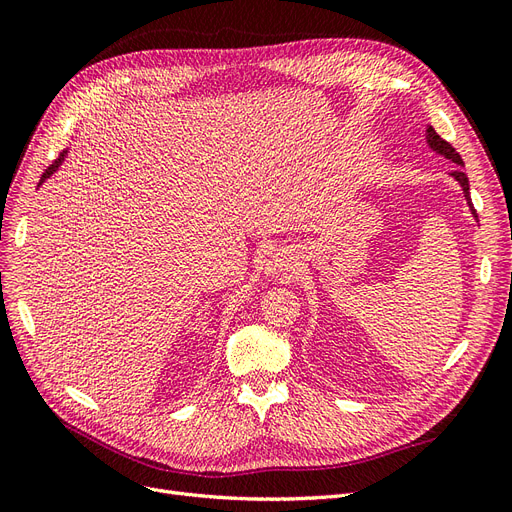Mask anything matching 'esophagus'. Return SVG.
Here are the masks:
<instances>
[{
  "instance_id": "obj_1",
  "label": "esophagus",
  "mask_w": 512,
  "mask_h": 512,
  "mask_svg": "<svg viewBox=\"0 0 512 512\" xmlns=\"http://www.w3.org/2000/svg\"><path fill=\"white\" fill-rule=\"evenodd\" d=\"M267 273L273 275V277H294V273H297V262H294V258L286 252H280L275 254L269 262H267Z\"/></svg>"
}]
</instances>
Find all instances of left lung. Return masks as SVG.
Here are the masks:
<instances>
[{
	"label": "left lung",
	"instance_id": "8db88e82",
	"mask_svg": "<svg viewBox=\"0 0 512 512\" xmlns=\"http://www.w3.org/2000/svg\"><path fill=\"white\" fill-rule=\"evenodd\" d=\"M427 145L436 151V153H440V156H444L446 160H451V162H455L457 166H463V160H461V156L459 153L455 151V147H451V143H446L444 138H440V134L433 130L431 126H427ZM451 177L461 185V190H463V196H466V200H468V207H470V211H472V215L474 218H478L476 215V209L472 207V198H470V181H468V175L463 173L461 168H455L453 173H451Z\"/></svg>",
	"mask_w": 512,
	"mask_h": 512
}]
</instances>
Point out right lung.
Returning <instances> with one entry per match:
<instances>
[{
	"instance_id": "add662e5",
	"label": "right lung",
	"mask_w": 512,
	"mask_h": 512,
	"mask_svg": "<svg viewBox=\"0 0 512 512\" xmlns=\"http://www.w3.org/2000/svg\"><path fill=\"white\" fill-rule=\"evenodd\" d=\"M66 156H68V151H61V156H59V158H57V160H55V162H53L49 168L44 170V175H42V179H40V183H38V185H42L46 179H49V177L55 173V170L61 166V162L66 160Z\"/></svg>"
}]
</instances>
